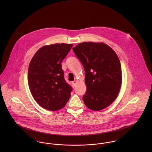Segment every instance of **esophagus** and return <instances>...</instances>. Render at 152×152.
<instances>
[{"label":"esophagus","mask_w":152,"mask_h":152,"mask_svg":"<svg viewBox=\"0 0 152 152\" xmlns=\"http://www.w3.org/2000/svg\"><path fill=\"white\" fill-rule=\"evenodd\" d=\"M77 81H72V84L73 87H75V86H76V84H77Z\"/></svg>","instance_id":"34e87169"}]
</instances>
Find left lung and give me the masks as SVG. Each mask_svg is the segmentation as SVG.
<instances>
[{"label":"left lung","instance_id":"1","mask_svg":"<svg viewBox=\"0 0 152 152\" xmlns=\"http://www.w3.org/2000/svg\"><path fill=\"white\" fill-rule=\"evenodd\" d=\"M72 50L86 72L84 104L95 111L108 107L117 98L122 84L121 65L117 54L102 42H83Z\"/></svg>","mask_w":152,"mask_h":152}]
</instances>
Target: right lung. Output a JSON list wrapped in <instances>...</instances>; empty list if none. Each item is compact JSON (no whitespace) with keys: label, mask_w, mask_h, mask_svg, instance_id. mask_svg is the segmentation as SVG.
<instances>
[{"label":"right lung","mask_w":152,"mask_h":152,"mask_svg":"<svg viewBox=\"0 0 152 152\" xmlns=\"http://www.w3.org/2000/svg\"><path fill=\"white\" fill-rule=\"evenodd\" d=\"M72 45L65 43L44 45L36 53L30 62V91L37 103L45 109L60 110L71 96L72 88L65 82L61 62Z\"/></svg>","instance_id":"add662e5"}]
</instances>
